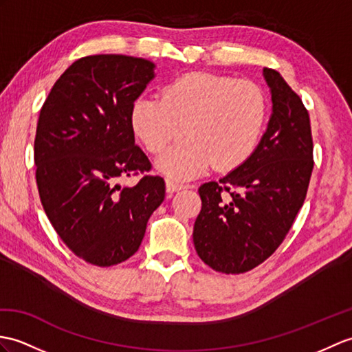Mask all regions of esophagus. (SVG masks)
<instances>
[{
	"label": "esophagus",
	"mask_w": 352,
	"mask_h": 352,
	"mask_svg": "<svg viewBox=\"0 0 352 352\" xmlns=\"http://www.w3.org/2000/svg\"><path fill=\"white\" fill-rule=\"evenodd\" d=\"M184 184H182V183H177V182H174V179H166V192L168 193H174V192H178V190H182V189H184Z\"/></svg>",
	"instance_id": "obj_1"
}]
</instances>
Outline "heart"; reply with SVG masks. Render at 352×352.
Listing matches in <instances>:
<instances>
[{
  "label": "heart",
  "instance_id": "obj_1",
  "mask_svg": "<svg viewBox=\"0 0 352 352\" xmlns=\"http://www.w3.org/2000/svg\"><path fill=\"white\" fill-rule=\"evenodd\" d=\"M267 97L259 85L214 73H186L170 80L162 96H142L133 103L130 120L135 135L157 166L175 179L198 177L213 165L232 170L246 162L263 135Z\"/></svg>",
  "mask_w": 352,
  "mask_h": 352
}]
</instances>
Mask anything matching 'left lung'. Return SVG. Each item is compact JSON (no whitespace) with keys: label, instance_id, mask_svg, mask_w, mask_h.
<instances>
[{"label":"left lung","instance_id":"8db88e82","mask_svg":"<svg viewBox=\"0 0 352 352\" xmlns=\"http://www.w3.org/2000/svg\"><path fill=\"white\" fill-rule=\"evenodd\" d=\"M264 76L273 113L256 150L232 173L198 189L195 249L219 273H246L273 255L303 207L312 175L306 106L279 72L264 67Z\"/></svg>","mask_w":352,"mask_h":352}]
</instances>
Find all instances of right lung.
<instances>
[{
  "instance_id": "right-lung-1",
  "label": "right lung",
  "mask_w": 352,
  "mask_h": 352,
  "mask_svg": "<svg viewBox=\"0 0 352 352\" xmlns=\"http://www.w3.org/2000/svg\"><path fill=\"white\" fill-rule=\"evenodd\" d=\"M154 64L127 55L79 58L54 84L37 122L36 179L45 213L76 256L97 267L135 255L165 199V179L135 145L132 106ZM142 174L132 188L119 182Z\"/></svg>"
}]
</instances>
